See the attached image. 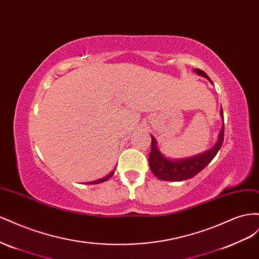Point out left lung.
Listing matches in <instances>:
<instances>
[{
  "label": "left lung",
  "instance_id": "1",
  "mask_svg": "<svg viewBox=\"0 0 259 259\" xmlns=\"http://www.w3.org/2000/svg\"><path fill=\"white\" fill-rule=\"evenodd\" d=\"M195 72L199 76H203L207 78L210 82L212 81L210 78L206 75V73L201 69H194ZM220 115L224 119V112L223 108H220ZM224 136H225V124H223L219 132V137L217 140V143L213 145L210 150L206 151L199 155H195L189 158L179 159V160H170L162 156L160 152L158 151V147L156 145V140L153 136L152 137V143H151V152L149 155V165L152 172L155 177H157L159 180L164 181H183L192 178L195 175L207 166L212 158L216 156V154L220 150L221 145L224 142Z\"/></svg>",
  "mask_w": 259,
  "mask_h": 259
}]
</instances>
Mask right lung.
<instances>
[{
  "label": "right lung",
  "instance_id": "right-lung-1",
  "mask_svg": "<svg viewBox=\"0 0 259 259\" xmlns=\"http://www.w3.org/2000/svg\"><path fill=\"white\" fill-rule=\"evenodd\" d=\"M114 172H115V170H113L112 172H110L109 175H107L105 178H102V179H99V180H95V181H93V182H91L90 184H97V183H102V182H104V181H106V180H108L110 177H112L113 175H114Z\"/></svg>",
  "mask_w": 259,
  "mask_h": 259
}]
</instances>
